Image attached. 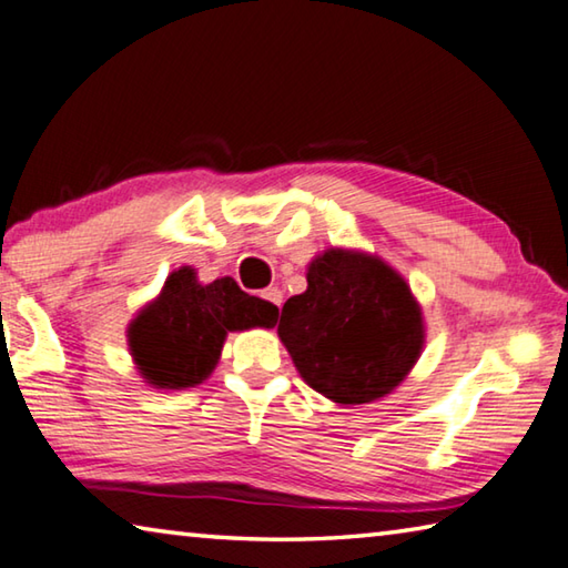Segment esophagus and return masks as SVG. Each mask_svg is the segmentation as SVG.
Wrapping results in <instances>:
<instances>
[{"instance_id":"34e87169","label":"esophagus","mask_w":568,"mask_h":568,"mask_svg":"<svg viewBox=\"0 0 568 568\" xmlns=\"http://www.w3.org/2000/svg\"><path fill=\"white\" fill-rule=\"evenodd\" d=\"M262 300H266L268 306H272V312L276 314L278 310H282L284 296H282V290H278V286H268V290L262 292Z\"/></svg>"}]
</instances>
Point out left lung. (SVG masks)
<instances>
[{"mask_svg":"<svg viewBox=\"0 0 568 568\" xmlns=\"http://www.w3.org/2000/svg\"><path fill=\"white\" fill-rule=\"evenodd\" d=\"M276 334L302 379L342 406L389 396L426 342L422 304L382 256L329 246L306 266V292L286 300Z\"/></svg>","mask_w":568,"mask_h":568,"instance_id":"obj_1","label":"left lung"}]
</instances>
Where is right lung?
I'll list each match as a JSON object with an SVG mask.
<instances>
[{
    "label": "right lung",
    "instance_id": "right-lung-1",
    "mask_svg": "<svg viewBox=\"0 0 568 568\" xmlns=\"http://www.w3.org/2000/svg\"><path fill=\"white\" fill-rule=\"evenodd\" d=\"M276 320L268 302L239 290L232 276L202 284L194 266H179L129 322L126 344L149 386L176 392L212 376L229 332L272 329Z\"/></svg>",
    "mask_w": 568,
    "mask_h": 568
}]
</instances>
